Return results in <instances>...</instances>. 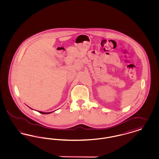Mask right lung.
I'll list each match as a JSON object with an SVG mask.
<instances>
[{
	"label": "right lung",
	"instance_id": "right-lung-1",
	"mask_svg": "<svg viewBox=\"0 0 159 159\" xmlns=\"http://www.w3.org/2000/svg\"><path fill=\"white\" fill-rule=\"evenodd\" d=\"M28 107H29V106H28ZM29 108H31V110H33L30 107H29ZM38 111L39 113H40L43 114H48L52 113V112H53V111H52V112H42V111Z\"/></svg>",
	"mask_w": 159,
	"mask_h": 159
}]
</instances>
